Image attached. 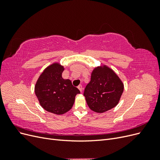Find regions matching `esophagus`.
Wrapping results in <instances>:
<instances>
[{
	"label": "esophagus",
	"mask_w": 160,
	"mask_h": 160,
	"mask_svg": "<svg viewBox=\"0 0 160 160\" xmlns=\"http://www.w3.org/2000/svg\"><path fill=\"white\" fill-rule=\"evenodd\" d=\"M78 89H79V91H80L81 92H82V90H83V87H82L81 85H80L78 86Z\"/></svg>",
	"instance_id": "esophagus-1"
}]
</instances>
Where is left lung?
Listing matches in <instances>:
<instances>
[{"label":"left lung","instance_id":"obj_1","mask_svg":"<svg viewBox=\"0 0 160 160\" xmlns=\"http://www.w3.org/2000/svg\"><path fill=\"white\" fill-rule=\"evenodd\" d=\"M123 91L122 81L107 67L95 68L83 95L89 108L97 113H103L118 105Z\"/></svg>","mask_w":160,"mask_h":160}]
</instances>
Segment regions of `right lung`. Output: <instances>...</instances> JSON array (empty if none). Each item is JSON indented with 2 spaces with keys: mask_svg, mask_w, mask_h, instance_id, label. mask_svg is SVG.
<instances>
[{
  "mask_svg": "<svg viewBox=\"0 0 160 160\" xmlns=\"http://www.w3.org/2000/svg\"><path fill=\"white\" fill-rule=\"evenodd\" d=\"M63 67L54 63L45 69L35 85L36 96L42 107L57 115L63 114L73 105L80 91L69 79L62 78Z\"/></svg>",
  "mask_w": 160,
  "mask_h": 160,
  "instance_id": "add662e5",
  "label": "right lung"
}]
</instances>
